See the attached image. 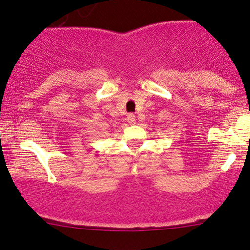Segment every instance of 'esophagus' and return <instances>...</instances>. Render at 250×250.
Wrapping results in <instances>:
<instances>
[{
  "mask_svg": "<svg viewBox=\"0 0 250 250\" xmlns=\"http://www.w3.org/2000/svg\"><path fill=\"white\" fill-rule=\"evenodd\" d=\"M126 119H127L128 124H131V125L136 124V116H134V114H128Z\"/></svg>",
  "mask_w": 250,
  "mask_h": 250,
  "instance_id": "esophagus-1",
  "label": "esophagus"
}]
</instances>
